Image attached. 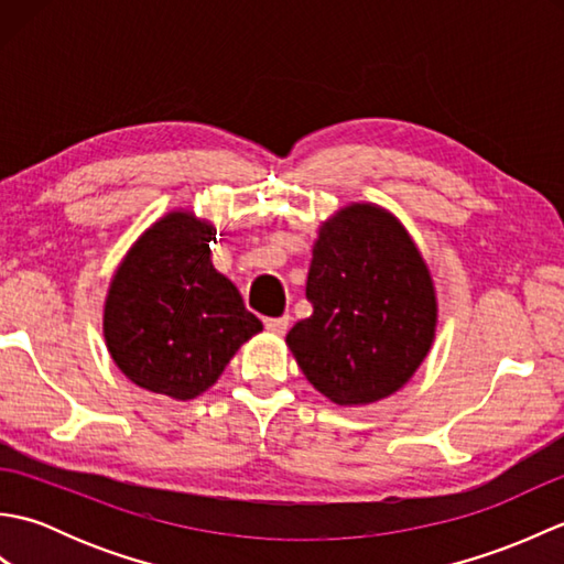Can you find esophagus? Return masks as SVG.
<instances>
[{
	"label": "esophagus",
	"instance_id": "34e87169",
	"mask_svg": "<svg viewBox=\"0 0 564 564\" xmlns=\"http://www.w3.org/2000/svg\"><path fill=\"white\" fill-rule=\"evenodd\" d=\"M289 325H291V317L283 315V317H267L263 319V327H267L269 332L273 334H285L289 332Z\"/></svg>",
	"mask_w": 564,
	"mask_h": 564
}]
</instances>
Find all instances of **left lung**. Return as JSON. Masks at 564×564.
<instances>
[{"label": "left lung", "mask_w": 564, "mask_h": 564, "mask_svg": "<svg viewBox=\"0 0 564 564\" xmlns=\"http://www.w3.org/2000/svg\"><path fill=\"white\" fill-rule=\"evenodd\" d=\"M313 315L289 332L305 378L337 404L398 392L431 349L436 297L404 227L368 203L322 225L307 273Z\"/></svg>", "instance_id": "obj_1"}]
</instances>
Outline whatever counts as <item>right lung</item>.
I'll list each match as a JSON object with an SVG mask.
<instances>
[{
    "instance_id": "right-lung-1",
    "label": "right lung",
    "mask_w": 564,
    "mask_h": 564,
    "mask_svg": "<svg viewBox=\"0 0 564 564\" xmlns=\"http://www.w3.org/2000/svg\"><path fill=\"white\" fill-rule=\"evenodd\" d=\"M213 225L170 213L138 239L116 271L104 337L135 386L194 400L235 351L261 332L242 295L210 263Z\"/></svg>"
}]
</instances>
